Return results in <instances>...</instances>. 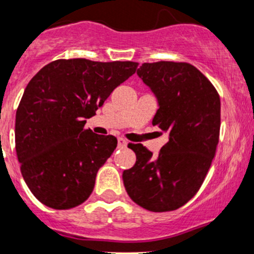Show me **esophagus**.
I'll use <instances>...</instances> for the list:
<instances>
[{
    "label": "esophagus",
    "instance_id": "esophagus-1",
    "mask_svg": "<svg viewBox=\"0 0 254 254\" xmlns=\"http://www.w3.org/2000/svg\"><path fill=\"white\" fill-rule=\"evenodd\" d=\"M127 145V141L125 140L124 138L118 139V146H119V148H125Z\"/></svg>",
    "mask_w": 254,
    "mask_h": 254
}]
</instances>
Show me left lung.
<instances>
[{
    "mask_svg": "<svg viewBox=\"0 0 254 254\" xmlns=\"http://www.w3.org/2000/svg\"><path fill=\"white\" fill-rule=\"evenodd\" d=\"M138 75L155 94L159 109L153 125L168 141L158 155L129 144L136 163L123 181L132 202L150 212L183 207L202 187L217 151L220 99L212 82L188 63H144Z\"/></svg>",
    "mask_w": 254,
    "mask_h": 254,
    "instance_id": "8db88e82",
    "label": "left lung"
}]
</instances>
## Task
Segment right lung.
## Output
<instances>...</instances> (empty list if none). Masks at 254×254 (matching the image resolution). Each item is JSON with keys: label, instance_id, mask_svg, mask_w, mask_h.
I'll list each match as a JSON object with an SVG mask.
<instances>
[{"label": "right lung", "instance_id": "right-lung-1", "mask_svg": "<svg viewBox=\"0 0 254 254\" xmlns=\"http://www.w3.org/2000/svg\"><path fill=\"white\" fill-rule=\"evenodd\" d=\"M138 65L60 59L30 80L16 111V154L28 189L42 204L70 209L89 198L118 140L95 134L85 123Z\"/></svg>", "mask_w": 254, "mask_h": 254}]
</instances>
